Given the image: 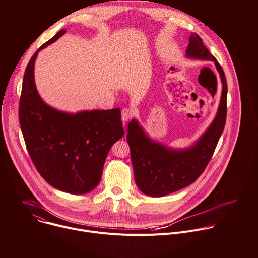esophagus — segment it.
Masks as SVG:
<instances>
[{"label":"esophagus","mask_w":258,"mask_h":258,"mask_svg":"<svg viewBox=\"0 0 258 258\" xmlns=\"http://www.w3.org/2000/svg\"><path fill=\"white\" fill-rule=\"evenodd\" d=\"M133 116V111L130 108H123L121 111V119L123 122H126Z\"/></svg>","instance_id":"esophagus-1"}]
</instances>
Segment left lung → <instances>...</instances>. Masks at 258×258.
I'll use <instances>...</instances> for the list:
<instances>
[{
  "instance_id": "1",
  "label": "left lung",
  "mask_w": 258,
  "mask_h": 258,
  "mask_svg": "<svg viewBox=\"0 0 258 258\" xmlns=\"http://www.w3.org/2000/svg\"><path fill=\"white\" fill-rule=\"evenodd\" d=\"M186 55L193 59L214 62L222 80L218 111L198 142L183 150L169 149L150 140L136 119L130 121L126 139L131 149L135 180L138 188L148 196L162 197L193 183L209 163L225 128L228 86L222 66L196 33L190 36Z\"/></svg>"
}]
</instances>
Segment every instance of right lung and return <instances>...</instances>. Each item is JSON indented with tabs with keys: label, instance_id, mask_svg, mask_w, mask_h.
I'll return each instance as SVG.
<instances>
[{
	"label": "right lung",
	"instance_id": "add662e5",
	"mask_svg": "<svg viewBox=\"0 0 258 258\" xmlns=\"http://www.w3.org/2000/svg\"><path fill=\"white\" fill-rule=\"evenodd\" d=\"M64 32L61 29L36 50L26 66L19 122L27 151L39 173L52 187L80 195L98 186L109 150L124 131L119 108L70 114L48 106L40 97L33 77L36 56Z\"/></svg>",
	"mask_w": 258,
	"mask_h": 258
}]
</instances>
